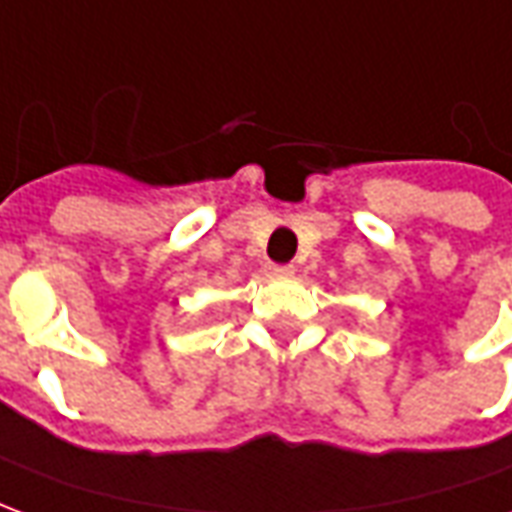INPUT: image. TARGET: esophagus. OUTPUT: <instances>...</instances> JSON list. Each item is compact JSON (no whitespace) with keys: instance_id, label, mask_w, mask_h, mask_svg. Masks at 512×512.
<instances>
[{"instance_id":"obj_1","label":"esophagus","mask_w":512,"mask_h":512,"mask_svg":"<svg viewBox=\"0 0 512 512\" xmlns=\"http://www.w3.org/2000/svg\"><path fill=\"white\" fill-rule=\"evenodd\" d=\"M268 274H271V277H290V274H293V266H268Z\"/></svg>"}]
</instances>
